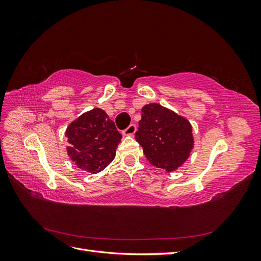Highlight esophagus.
Here are the masks:
<instances>
[{
  "label": "esophagus",
  "mask_w": 261,
  "mask_h": 261,
  "mask_svg": "<svg viewBox=\"0 0 261 261\" xmlns=\"http://www.w3.org/2000/svg\"><path fill=\"white\" fill-rule=\"evenodd\" d=\"M135 133H136V125L135 124H130L127 128L123 130V134L125 136H133Z\"/></svg>",
  "instance_id": "esophagus-1"
}]
</instances>
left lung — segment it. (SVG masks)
I'll list each match as a JSON object with an SVG mask.
<instances>
[{
    "mask_svg": "<svg viewBox=\"0 0 261 261\" xmlns=\"http://www.w3.org/2000/svg\"><path fill=\"white\" fill-rule=\"evenodd\" d=\"M135 134L147 160L168 172L175 171L194 147L192 125L185 117L158 103L141 109V120Z\"/></svg>",
    "mask_w": 261,
    "mask_h": 261,
    "instance_id": "8db88e82",
    "label": "left lung"
}]
</instances>
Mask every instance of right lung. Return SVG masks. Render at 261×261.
Returning a JSON list of instances; mask_svg holds the SVG:
<instances>
[{
  "mask_svg": "<svg viewBox=\"0 0 261 261\" xmlns=\"http://www.w3.org/2000/svg\"><path fill=\"white\" fill-rule=\"evenodd\" d=\"M66 137L70 159L80 169L96 174L113 161L122 135L103 110L96 108L70 123Z\"/></svg>",
  "mask_w": 261,
  "mask_h": 261,
  "instance_id": "add662e5",
  "label": "right lung"
}]
</instances>
